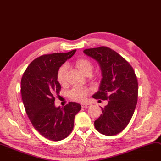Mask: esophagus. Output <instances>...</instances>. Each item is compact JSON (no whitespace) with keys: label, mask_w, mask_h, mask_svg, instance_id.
<instances>
[{"label":"esophagus","mask_w":161,"mask_h":161,"mask_svg":"<svg viewBox=\"0 0 161 161\" xmlns=\"http://www.w3.org/2000/svg\"><path fill=\"white\" fill-rule=\"evenodd\" d=\"M81 108H89V107L91 106V103H83L81 104Z\"/></svg>","instance_id":"obj_1"}]
</instances>
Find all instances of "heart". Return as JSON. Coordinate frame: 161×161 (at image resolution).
I'll list each match as a JSON object with an SVG mask.
<instances>
[{"label": "heart", "instance_id": "heart-1", "mask_svg": "<svg viewBox=\"0 0 161 161\" xmlns=\"http://www.w3.org/2000/svg\"><path fill=\"white\" fill-rule=\"evenodd\" d=\"M74 66L77 70L85 76H90L93 70L92 63L85 58H80L74 62ZM67 68L65 65L61 66L57 74V80L60 84H65L66 82ZM92 89L88 87H74L69 92L70 97L76 101L83 102L86 99L87 95L91 92Z\"/></svg>", "mask_w": 161, "mask_h": 161}]
</instances>
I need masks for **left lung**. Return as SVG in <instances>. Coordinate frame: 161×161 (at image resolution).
Masks as SVG:
<instances>
[{
    "instance_id": "left-lung-1",
    "label": "left lung",
    "mask_w": 161,
    "mask_h": 161,
    "mask_svg": "<svg viewBox=\"0 0 161 161\" xmlns=\"http://www.w3.org/2000/svg\"><path fill=\"white\" fill-rule=\"evenodd\" d=\"M83 52L98 61L102 71L99 91L92 97L108 100V104L101 108L102 114L94 121V127L103 135H115L129 124L137 103L135 71L124 58L108 47L85 49Z\"/></svg>"
}]
</instances>
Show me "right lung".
<instances>
[{
    "label": "right lung",
    "instance_id": "right-lung-1",
    "mask_svg": "<svg viewBox=\"0 0 161 161\" xmlns=\"http://www.w3.org/2000/svg\"><path fill=\"white\" fill-rule=\"evenodd\" d=\"M54 53L41 56L27 67L20 83L26 113L35 129L48 140L59 141L72 132L74 118L81 105L70 102L63 108L54 104L61 85L57 80L59 67L76 52Z\"/></svg>",
    "mask_w": 161,
    "mask_h": 161
}]
</instances>
